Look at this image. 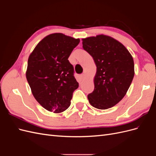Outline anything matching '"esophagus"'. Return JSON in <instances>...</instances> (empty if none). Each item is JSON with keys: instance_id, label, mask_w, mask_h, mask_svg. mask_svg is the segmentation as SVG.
<instances>
[{"instance_id": "1", "label": "esophagus", "mask_w": 156, "mask_h": 156, "mask_svg": "<svg viewBox=\"0 0 156 156\" xmlns=\"http://www.w3.org/2000/svg\"><path fill=\"white\" fill-rule=\"evenodd\" d=\"M80 78H81V80H83L84 79V74H81V75H80Z\"/></svg>"}]
</instances>
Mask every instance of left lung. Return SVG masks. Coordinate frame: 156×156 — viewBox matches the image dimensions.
Wrapping results in <instances>:
<instances>
[{"mask_svg":"<svg viewBox=\"0 0 156 156\" xmlns=\"http://www.w3.org/2000/svg\"><path fill=\"white\" fill-rule=\"evenodd\" d=\"M82 40L83 49L97 67L94 90L88 95L89 103L98 109H107L120 101L128 90L135 74L133 57L123 44L108 36Z\"/></svg>","mask_w":156,"mask_h":156,"instance_id":"left-lung-1","label":"left lung"}]
</instances>
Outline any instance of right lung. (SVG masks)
<instances>
[{
  "instance_id": "obj_1",
  "label": "right lung",
  "mask_w": 156,
  "mask_h": 156,
  "mask_svg": "<svg viewBox=\"0 0 156 156\" xmlns=\"http://www.w3.org/2000/svg\"><path fill=\"white\" fill-rule=\"evenodd\" d=\"M79 41V38L54 33L41 40L29 56L27 81L36 101L50 112L66 110L79 87L68 58Z\"/></svg>"
}]
</instances>
